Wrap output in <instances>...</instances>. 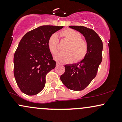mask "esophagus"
Here are the masks:
<instances>
[{
	"instance_id": "1",
	"label": "esophagus",
	"mask_w": 122,
	"mask_h": 122,
	"mask_svg": "<svg viewBox=\"0 0 122 122\" xmlns=\"http://www.w3.org/2000/svg\"><path fill=\"white\" fill-rule=\"evenodd\" d=\"M60 65L59 63H58V62L56 63V65H57V66H58V65Z\"/></svg>"
}]
</instances>
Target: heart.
I'll use <instances>...</instances> for the list:
<instances>
[{
    "mask_svg": "<svg viewBox=\"0 0 122 122\" xmlns=\"http://www.w3.org/2000/svg\"><path fill=\"white\" fill-rule=\"evenodd\" d=\"M60 37L68 42L64 50L66 52L57 53L54 56V59L60 63L69 62L73 59L75 62H79L84 58L87 53V44L79 32L71 29H66L60 32ZM58 36L53 34L50 36L47 46L51 54L56 53L58 45Z\"/></svg>",
    "mask_w": 122,
    "mask_h": 122,
    "instance_id": "heart-1",
    "label": "heart"
}]
</instances>
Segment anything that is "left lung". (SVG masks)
Wrapping results in <instances>:
<instances>
[{"instance_id":"obj_1","label":"left lung","mask_w":122,"mask_h":122,"mask_svg":"<svg viewBox=\"0 0 122 122\" xmlns=\"http://www.w3.org/2000/svg\"><path fill=\"white\" fill-rule=\"evenodd\" d=\"M81 33L87 44V53L80 62L65 65V71L60 79L68 89L82 91L96 77L102 61L103 42L94 30L84 26H69Z\"/></svg>"}]
</instances>
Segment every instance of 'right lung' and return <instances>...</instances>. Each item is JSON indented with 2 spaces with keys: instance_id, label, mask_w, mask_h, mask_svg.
<instances>
[{
  "instance_id": "right-lung-1",
  "label": "right lung",
  "mask_w": 122,
  "mask_h": 122,
  "mask_svg": "<svg viewBox=\"0 0 122 122\" xmlns=\"http://www.w3.org/2000/svg\"><path fill=\"white\" fill-rule=\"evenodd\" d=\"M62 28L41 26L29 31L21 39L14 56V74L23 93L37 95L45 87L46 76L56 67L47 42L51 34Z\"/></svg>"
}]
</instances>
